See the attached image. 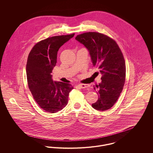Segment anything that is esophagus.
I'll return each mask as SVG.
<instances>
[{
    "mask_svg": "<svg viewBox=\"0 0 153 153\" xmlns=\"http://www.w3.org/2000/svg\"><path fill=\"white\" fill-rule=\"evenodd\" d=\"M78 86L81 88H87L90 87L89 84H80L78 85Z\"/></svg>",
    "mask_w": 153,
    "mask_h": 153,
    "instance_id": "34e87169",
    "label": "esophagus"
}]
</instances>
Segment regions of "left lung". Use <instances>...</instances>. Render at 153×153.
Segmentation results:
<instances>
[{"label":"left lung","mask_w":153,"mask_h":153,"mask_svg":"<svg viewBox=\"0 0 153 153\" xmlns=\"http://www.w3.org/2000/svg\"><path fill=\"white\" fill-rule=\"evenodd\" d=\"M75 39L87 48L94 66L102 74L101 82L94 86L98 95L92 108L103 111L111 108L124 85L126 68L123 55L115 41L98 32H86Z\"/></svg>","instance_id":"left-lung-1"}]
</instances>
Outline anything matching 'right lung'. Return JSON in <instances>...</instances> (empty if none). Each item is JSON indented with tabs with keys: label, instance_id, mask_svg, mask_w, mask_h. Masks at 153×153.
<instances>
[{
	"label": "right lung",
	"instance_id": "1",
	"mask_svg": "<svg viewBox=\"0 0 153 153\" xmlns=\"http://www.w3.org/2000/svg\"><path fill=\"white\" fill-rule=\"evenodd\" d=\"M74 35L48 38L36 44L29 54L26 68L29 88L36 103L46 112L55 113L65 107L74 88L70 84L53 81L51 73L59 49Z\"/></svg>",
	"mask_w": 153,
	"mask_h": 153
}]
</instances>
